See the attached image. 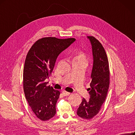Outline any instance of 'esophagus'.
Listing matches in <instances>:
<instances>
[{"label": "esophagus", "instance_id": "1", "mask_svg": "<svg viewBox=\"0 0 135 135\" xmlns=\"http://www.w3.org/2000/svg\"><path fill=\"white\" fill-rule=\"evenodd\" d=\"M62 94L64 96H68V95L70 94V93L69 92H68V91H62Z\"/></svg>", "mask_w": 135, "mask_h": 135}]
</instances>
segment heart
Wrapping results in <instances>:
<instances>
[{"label":"heart","instance_id":"1","mask_svg":"<svg viewBox=\"0 0 135 135\" xmlns=\"http://www.w3.org/2000/svg\"><path fill=\"white\" fill-rule=\"evenodd\" d=\"M85 56L83 53L79 54L74 58V60H85Z\"/></svg>","mask_w":135,"mask_h":135}]
</instances>
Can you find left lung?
<instances>
[{
	"mask_svg": "<svg viewBox=\"0 0 135 135\" xmlns=\"http://www.w3.org/2000/svg\"><path fill=\"white\" fill-rule=\"evenodd\" d=\"M92 48L93 65L91 74L90 88L88 90L90 98H83L77 114L80 117L90 119L96 115L105 100L109 85V69L107 56L99 41L93 36H87Z\"/></svg>",
	"mask_w": 135,
	"mask_h": 135,
	"instance_id": "1",
	"label": "left lung"
}]
</instances>
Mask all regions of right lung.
I'll list each match as a JSON object with an SVG mask.
<instances>
[{
	"label": "right lung",
	"instance_id": "add662e5",
	"mask_svg": "<svg viewBox=\"0 0 135 135\" xmlns=\"http://www.w3.org/2000/svg\"><path fill=\"white\" fill-rule=\"evenodd\" d=\"M76 40L44 37L37 41L28 52L23 69V89L26 98L35 114L47 120L56 114V104L60 93L48 82L59 54Z\"/></svg>",
	"mask_w": 135,
	"mask_h": 135
}]
</instances>
